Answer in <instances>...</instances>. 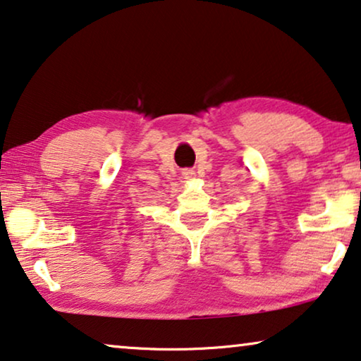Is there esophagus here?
Masks as SVG:
<instances>
[{"instance_id":"esophagus-1","label":"esophagus","mask_w":361,"mask_h":361,"mask_svg":"<svg viewBox=\"0 0 361 361\" xmlns=\"http://www.w3.org/2000/svg\"><path fill=\"white\" fill-rule=\"evenodd\" d=\"M183 176H185V180H190V178H192V176H195V171H192L191 169H188V170L183 171Z\"/></svg>"}]
</instances>
